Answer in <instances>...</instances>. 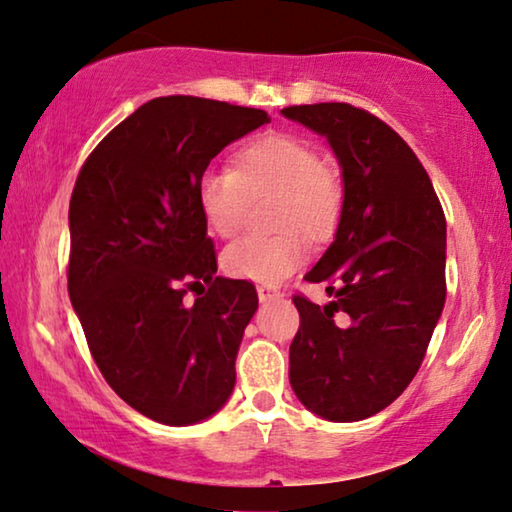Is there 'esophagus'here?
<instances>
[{"label":"esophagus","instance_id":"esophagus-1","mask_svg":"<svg viewBox=\"0 0 512 512\" xmlns=\"http://www.w3.org/2000/svg\"><path fill=\"white\" fill-rule=\"evenodd\" d=\"M256 293H258V300H261V302H270V300L281 298V293L277 291V288H274V286H265V284L258 286Z\"/></svg>","mask_w":512,"mask_h":512}]
</instances>
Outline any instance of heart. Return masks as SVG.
Returning <instances> with one entry per match:
<instances>
[{
    "mask_svg": "<svg viewBox=\"0 0 512 512\" xmlns=\"http://www.w3.org/2000/svg\"><path fill=\"white\" fill-rule=\"evenodd\" d=\"M274 196L272 238H247L221 256L233 279L277 286L309 258L311 240H328L339 224L344 189L337 170L323 164L316 145L293 133H263L233 154L231 168H210L198 177L196 201L205 226L221 240L242 231L249 198ZM303 232L300 234L299 231Z\"/></svg>",
    "mask_w": 512,
    "mask_h": 512,
    "instance_id": "heart-1",
    "label": "heart"
}]
</instances>
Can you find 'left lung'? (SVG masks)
Masks as SVG:
<instances>
[{
    "mask_svg": "<svg viewBox=\"0 0 512 512\" xmlns=\"http://www.w3.org/2000/svg\"><path fill=\"white\" fill-rule=\"evenodd\" d=\"M328 140L342 168L335 240L305 279L328 305L293 302L300 328L288 355L291 388L311 413L365 420L406 390L446 305V217L409 145L348 103L281 110Z\"/></svg>",
    "mask_w": 512,
    "mask_h": 512,
    "instance_id": "left-lung-1",
    "label": "left lung"
}]
</instances>
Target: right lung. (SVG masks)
<instances>
[{
    "label": "right lung",
    "mask_w": 512,
    "mask_h": 512,
    "mask_svg": "<svg viewBox=\"0 0 512 512\" xmlns=\"http://www.w3.org/2000/svg\"><path fill=\"white\" fill-rule=\"evenodd\" d=\"M268 122L258 108L159 96L96 145L73 187L71 305L103 379L161 425L203 422L235 388L258 295L217 277L196 184L226 145ZM203 283L187 306L186 288Z\"/></svg>",
    "instance_id": "1"
}]
</instances>
